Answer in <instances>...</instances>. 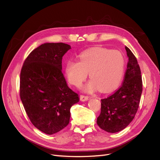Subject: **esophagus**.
<instances>
[{
    "mask_svg": "<svg viewBox=\"0 0 160 160\" xmlns=\"http://www.w3.org/2000/svg\"><path fill=\"white\" fill-rule=\"evenodd\" d=\"M89 99V97L88 96H86L84 95H80V100L82 101H88Z\"/></svg>",
    "mask_w": 160,
    "mask_h": 160,
    "instance_id": "obj_1",
    "label": "esophagus"
}]
</instances>
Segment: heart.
Returning a JSON list of instances; mask_svg holds the SVG:
<instances>
[{
    "label": "heart",
    "instance_id": "obj_1",
    "mask_svg": "<svg viewBox=\"0 0 160 160\" xmlns=\"http://www.w3.org/2000/svg\"><path fill=\"white\" fill-rule=\"evenodd\" d=\"M124 59L118 50L94 47L81 53L79 62L68 61L65 66V72L69 82L79 86L85 80L89 71L91 81L87 89L93 90L98 88L101 91L115 88L122 79Z\"/></svg>",
    "mask_w": 160,
    "mask_h": 160
}]
</instances>
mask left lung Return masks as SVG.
I'll return each instance as SVG.
<instances>
[{
    "mask_svg": "<svg viewBox=\"0 0 160 160\" xmlns=\"http://www.w3.org/2000/svg\"><path fill=\"white\" fill-rule=\"evenodd\" d=\"M129 61L120 88L108 98L101 99L99 127L109 133L125 129L132 122L138 109L143 89L142 78L136 57L125 47Z\"/></svg>",
    "mask_w": 160,
    "mask_h": 160,
    "instance_id": "obj_1",
    "label": "left lung"
}]
</instances>
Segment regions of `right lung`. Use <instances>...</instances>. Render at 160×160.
<instances>
[{
    "mask_svg": "<svg viewBox=\"0 0 160 160\" xmlns=\"http://www.w3.org/2000/svg\"><path fill=\"white\" fill-rule=\"evenodd\" d=\"M71 47L63 42L45 43L24 61L20 75V97L34 126L43 133L59 132L69 123L70 109L79 95L67 85L62 59Z\"/></svg>",
    "mask_w": 160,
    "mask_h": 160,
    "instance_id": "right-lung-1",
    "label": "right lung"
}]
</instances>
